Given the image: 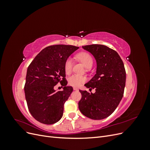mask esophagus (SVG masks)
<instances>
[{
    "mask_svg": "<svg viewBox=\"0 0 150 150\" xmlns=\"http://www.w3.org/2000/svg\"><path fill=\"white\" fill-rule=\"evenodd\" d=\"M73 89L75 90V91H78V90H79V88H76V87H74Z\"/></svg>",
    "mask_w": 150,
    "mask_h": 150,
    "instance_id": "esophagus-1",
    "label": "esophagus"
}]
</instances>
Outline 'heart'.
<instances>
[{"mask_svg": "<svg viewBox=\"0 0 150 150\" xmlns=\"http://www.w3.org/2000/svg\"><path fill=\"white\" fill-rule=\"evenodd\" d=\"M77 58L83 63L86 67L91 68L93 64V59L88 52H81L77 55ZM72 61L71 58H68L65 62L64 69L66 73H69L72 69ZM69 84L71 86H80L86 81V78L78 74H72L69 78Z\"/></svg>", "mask_w": 150, "mask_h": 150, "instance_id": "heart-1", "label": "heart"}]
</instances>
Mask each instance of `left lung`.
<instances>
[{
  "mask_svg": "<svg viewBox=\"0 0 150 150\" xmlns=\"http://www.w3.org/2000/svg\"><path fill=\"white\" fill-rule=\"evenodd\" d=\"M94 56L97 62L96 74L84 84L95 93L79 90L80 111L92 120L106 118L115 111L123 96L126 71L123 62L116 51L101 44L83 46Z\"/></svg>",
  "mask_w": 150,
  "mask_h": 150,
  "instance_id": "obj_1",
  "label": "left lung"
}]
</instances>
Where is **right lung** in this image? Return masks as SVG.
Instances as JSON below:
<instances>
[{
  "label": "right lung",
  "instance_id": "1",
  "mask_svg": "<svg viewBox=\"0 0 150 150\" xmlns=\"http://www.w3.org/2000/svg\"><path fill=\"white\" fill-rule=\"evenodd\" d=\"M78 49L62 44L46 47L28 68L24 86L27 104L31 115L41 123H56L62 116L64 104L73 91L66 86L65 62ZM58 82L64 86L63 91L53 89Z\"/></svg>",
  "mask_w": 150,
  "mask_h": 150
}]
</instances>
